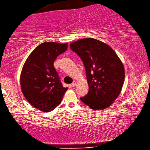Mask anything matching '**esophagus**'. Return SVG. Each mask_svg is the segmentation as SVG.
<instances>
[{
	"instance_id": "34e87169",
	"label": "esophagus",
	"mask_w": 150,
	"mask_h": 150,
	"mask_svg": "<svg viewBox=\"0 0 150 150\" xmlns=\"http://www.w3.org/2000/svg\"><path fill=\"white\" fill-rule=\"evenodd\" d=\"M76 83H77V81H74V82H73V83L71 84V85H72V87H74L75 85H76Z\"/></svg>"
}]
</instances>
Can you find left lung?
Here are the masks:
<instances>
[{
	"mask_svg": "<svg viewBox=\"0 0 150 150\" xmlns=\"http://www.w3.org/2000/svg\"><path fill=\"white\" fill-rule=\"evenodd\" d=\"M70 47L80 57L86 71L88 93L81 100L93 110L109 108L123 87V63L109 45L96 39H79Z\"/></svg>",
	"mask_w": 150,
	"mask_h": 150,
	"instance_id": "obj_1",
	"label": "left lung"
}]
</instances>
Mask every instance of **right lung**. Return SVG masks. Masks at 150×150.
I'll return each instance as SVG.
<instances>
[{
    "instance_id": "add662e5",
    "label": "right lung",
    "mask_w": 150,
    "mask_h": 150,
    "mask_svg": "<svg viewBox=\"0 0 150 150\" xmlns=\"http://www.w3.org/2000/svg\"><path fill=\"white\" fill-rule=\"evenodd\" d=\"M67 43L45 42L33 50L23 67L21 91L33 107L50 112L60 104L68 87H63L54 67L56 57L65 52Z\"/></svg>"
}]
</instances>
